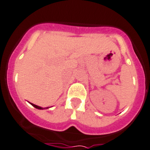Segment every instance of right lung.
<instances>
[{"label": "right lung", "instance_id": "right-lung-1", "mask_svg": "<svg viewBox=\"0 0 150 150\" xmlns=\"http://www.w3.org/2000/svg\"><path fill=\"white\" fill-rule=\"evenodd\" d=\"M31 105L33 106H34V107H35V108H37V109H39V110H43V107H40V106H37V105H34V104H33V103H31Z\"/></svg>", "mask_w": 150, "mask_h": 150}]
</instances>
